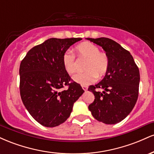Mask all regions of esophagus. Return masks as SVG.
<instances>
[{"mask_svg": "<svg viewBox=\"0 0 154 154\" xmlns=\"http://www.w3.org/2000/svg\"><path fill=\"white\" fill-rule=\"evenodd\" d=\"M82 89L84 90L85 91H88V87H87V86H85V85H83V86H82Z\"/></svg>", "mask_w": 154, "mask_h": 154, "instance_id": "esophagus-1", "label": "esophagus"}]
</instances>
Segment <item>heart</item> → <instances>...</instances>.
<instances>
[{"label":"heart","mask_w":154,"mask_h":154,"mask_svg":"<svg viewBox=\"0 0 154 154\" xmlns=\"http://www.w3.org/2000/svg\"><path fill=\"white\" fill-rule=\"evenodd\" d=\"M75 51L79 58L85 59L84 70L73 77V80L82 85H88L95 82L96 77L100 78L106 74L109 66V59L105 53L100 52L99 48L91 42H83L77 45ZM63 68L69 75L76 71L75 57L71 51H67L62 56Z\"/></svg>","instance_id":"heart-1"}]
</instances>
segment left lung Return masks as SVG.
Listing matches in <instances>:
<instances>
[{
	"mask_svg": "<svg viewBox=\"0 0 154 154\" xmlns=\"http://www.w3.org/2000/svg\"><path fill=\"white\" fill-rule=\"evenodd\" d=\"M87 40L101 46L109 59V69L103 79L88 88L95 95L88 109L98 121L114 125L126 118L135 106L138 97L139 69L130 53L111 39ZM96 89L104 91L101 93Z\"/></svg>",
	"mask_w": 154,
	"mask_h": 154,
	"instance_id": "1",
	"label": "left lung"
}]
</instances>
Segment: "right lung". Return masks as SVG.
I'll return each instance as SVG.
<instances>
[{
  "instance_id": "right-lung-1",
  "label": "right lung",
  "mask_w": 154,
  "mask_h": 154,
  "mask_svg": "<svg viewBox=\"0 0 154 154\" xmlns=\"http://www.w3.org/2000/svg\"><path fill=\"white\" fill-rule=\"evenodd\" d=\"M82 38H50L30 49L19 67L20 95L24 106L34 119L54 128L69 117L75 102L84 91L71 81L62 63L69 48ZM64 86L68 89L62 91Z\"/></svg>"
}]
</instances>
